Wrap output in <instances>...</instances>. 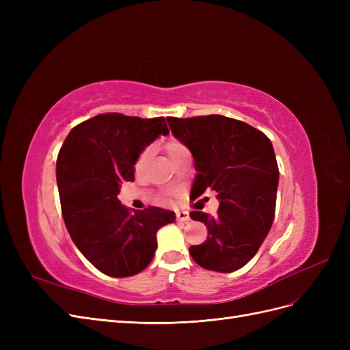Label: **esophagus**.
Returning a JSON list of instances; mask_svg holds the SVG:
<instances>
[{"mask_svg":"<svg viewBox=\"0 0 350 350\" xmlns=\"http://www.w3.org/2000/svg\"><path fill=\"white\" fill-rule=\"evenodd\" d=\"M176 219H178V221H188V220H189L188 211L178 210V211H176Z\"/></svg>","mask_w":350,"mask_h":350,"instance_id":"obj_1","label":"esophagus"}]
</instances>
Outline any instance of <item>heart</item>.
<instances>
[{
    "label": "heart",
    "mask_w": 350,
    "mask_h": 350,
    "mask_svg": "<svg viewBox=\"0 0 350 350\" xmlns=\"http://www.w3.org/2000/svg\"><path fill=\"white\" fill-rule=\"evenodd\" d=\"M188 149L187 147L183 144V143H178V142H171V143H167L166 144V152H167V154H169V157H171V161H175V159L181 154V153H184V152H187ZM150 156V149H144L140 154H139V157H137V161H135V167L137 169H140L144 163H146V161H147V157Z\"/></svg>",
    "instance_id": "1"
}]
</instances>
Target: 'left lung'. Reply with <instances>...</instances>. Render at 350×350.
<instances>
[{"label":"left lung","mask_w":350,"mask_h":350,"mask_svg":"<svg viewBox=\"0 0 350 350\" xmlns=\"http://www.w3.org/2000/svg\"><path fill=\"white\" fill-rule=\"evenodd\" d=\"M166 121L193 153L197 175L191 196L213 189L219 200L216 216L189 213L208 232L189 254L206 270L235 271L256 256L274 219L279 167L271 142L247 122L224 115Z\"/></svg>","instance_id":"obj_1"}]
</instances>
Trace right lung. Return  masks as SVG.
<instances>
[{"label": "right lung", "mask_w": 350, "mask_h": 350, "mask_svg": "<svg viewBox=\"0 0 350 350\" xmlns=\"http://www.w3.org/2000/svg\"><path fill=\"white\" fill-rule=\"evenodd\" d=\"M166 134L163 116L100 113L74 126L58 153L57 184L68 234L111 278L143 271L153 260L157 230L175 221L171 210H130L118 200L121 184L134 181L137 157Z\"/></svg>", "instance_id": "add662e5"}]
</instances>
